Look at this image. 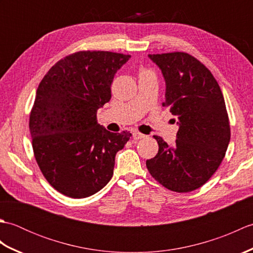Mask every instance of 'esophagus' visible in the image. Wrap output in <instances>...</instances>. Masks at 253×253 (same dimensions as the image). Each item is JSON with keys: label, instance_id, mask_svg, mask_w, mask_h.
<instances>
[{"label": "esophagus", "instance_id": "1", "mask_svg": "<svg viewBox=\"0 0 253 253\" xmlns=\"http://www.w3.org/2000/svg\"><path fill=\"white\" fill-rule=\"evenodd\" d=\"M147 136L146 135H143V133H140V132H138V131H133L132 132V138L135 139V140H139V139H143V138H146Z\"/></svg>", "mask_w": 253, "mask_h": 253}]
</instances>
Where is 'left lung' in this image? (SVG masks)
Masks as SVG:
<instances>
[{"label": "left lung", "mask_w": 253, "mask_h": 253, "mask_svg": "<svg viewBox=\"0 0 253 253\" xmlns=\"http://www.w3.org/2000/svg\"><path fill=\"white\" fill-rule=\"evenodd\" d=\"M165 79L163 106L177 117L179 129L173 147L153 136L159 152L147 160L153 178L168 189L189 192L215 173L230 140L224 96L212 73L185 52L149 54Z\"/></svg>", "instance_id": "1"}]
</instances>
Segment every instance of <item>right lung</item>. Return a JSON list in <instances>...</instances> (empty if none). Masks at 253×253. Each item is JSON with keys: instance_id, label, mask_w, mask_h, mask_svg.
<instances>
[{"instance_id": "add662e5", "label": "right lung", "mask_w": 253, "mask_h": 253, "mask_svg": "<svg viewBox=\"0 0 253 253\" xmlns=\"http://www.w3.org/2000/svg\"><path fill=\"white\" fill-rule=\"evenodd\" d=\"M130 55L80 51L58 61L37 89L29 118L38 165L58 192L82 199L113 176L116 153L131 133L107 131L96 112L111 99L116 72Z\"/></svg>"}]
</instances>
